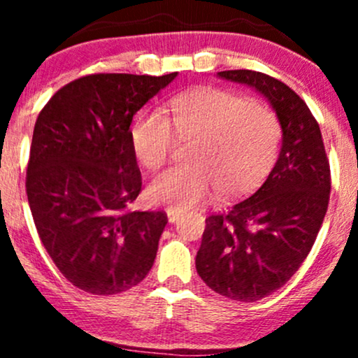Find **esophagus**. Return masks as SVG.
<instances>
[{"mask_svg":"<svg viewBox=\"0 0 358 358\" xmlns=\"http://www.w3.org/2000/svg\"><path fill=\"white\" fill-rule=\"evenodd\" d=\"M166 217H168V222H170V224H175V222L180 219V212L173 210V208H168Z\"/></svg>","mask_w":358,"mask_h":358,"instance_id":"esophagus-1","label":"esophagus"}]
</instances>
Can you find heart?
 <instances>
[{
    "mask_svg": "<svg viewBox=\"0 0 358 358\" xmlns=\"http://www.w3.org/2000/svg\"><path fill=\"white\" fill-rule=\"evenodd\" d=\"M176 138L193 143L192 166L170 168L148 185V199L173 210L202 203L213 188L222 196L254 192L273 171L281 146V122L266 106L239 94L203 87L171 102V117L153 110L136 119L131 145L138 162L156 170Z\"/></svg>",
    "mask_w": 358,
    "mask_h": 358,
    "instance_id": "heart-1",
    "label": "heart"
}]
</instances>
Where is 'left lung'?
I'll list each match as a JSON object with an SVG mask.
<instances>
[{
  "label": "left lung",
  "mask_w": 358,
  "mask_h": 358,
  "mask_svg": "<svg viewBox=\"0 0 358 358\" xmlns=\"http://www.w3.org/2000/svg\"><path fill=\"white\" fill-rule=\"evenodd\" d=\"M217 77L257 90L281 122L273 171L249 199L208 217L195 257L210 289L252 303L285 286L310 254L330 200V165L318 122L293 89L254 71Z\"/></svg>",
  "instance_id": "1"
}]
</instances>
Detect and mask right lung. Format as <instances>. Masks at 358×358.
<instances>
[{
    "label": "right lung",
    "instance_id": "1",
    "mask_svg": "<svg viewBox=\"0 0 358 358\" xmlns=\"http://www.w3.org/2000/svg\"><path fill=\"white\" fill-rule=\"evenodd\" d=\"M176 76L80 77L36 119L28 203L48 256L85 293H122L153 266L168 219L163 212L127 210L141 192L129 126Z\"/></svg>",
    "mask_w": 358,
    "mask_h": 358
}]
</instances>
